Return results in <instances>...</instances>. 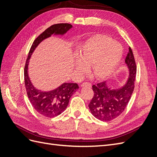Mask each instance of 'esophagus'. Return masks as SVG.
Instances as JSON below:
<instances>
[{"label": "esophagus", "mask_w": 157, "mask_h": 157, "mask_svg": "<svg viewBox=\"0 0 157 157\" xmlns=\"http://www.w3.org/2000/svg\"><path fill=\"white\" fill-rule=\"evenodd\" d=\"M82 87H84V86H88V87H91L92 86V84L88 82H83L81 84Z\"/></svg>", "instance_id": "1"}]
</instances>
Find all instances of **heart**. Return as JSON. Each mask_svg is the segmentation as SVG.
<instances>
[{"mask_svg":"<svg viewBox=\"0 0 157 157\" xmlns=\"http://www.w3.org/2000/svg\"><path fill=\"white\" fill-rule=\"evenodd\" d=\"M122 54V47L117 41L105 35H96L90 38L80 47L76 69L80 73L92 65L93 75L97 78L109 77L115 70Z\"/></svg>","mask_w":157,"mask_h":157,"instance_id":"b5f03b06","label":"heart"}]
</instances>
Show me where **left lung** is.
I'll use <instances>...</instances> for the list:
<instances>
[{
	"label": "left lung",
	"instance_id": "1",
	"mask_svg": "<svg viewBox=\"0 0 157 157\" xmlns=\"http://www.w3.org/2000/svg\"><path fill=\"white\" fill-rule=\"evenodd\" d=\"M125 62L130 70V77L122 88L111 90L105 82L93 85L94 96L88 107L92 115L102 121H110L118 117L124 111L129 102L135 87L137 67L134 54L129 48Z\"/></svg>",
	"mask_w": 157,
	"mask_h": 157
}]
</instances>
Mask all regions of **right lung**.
I'll list each match as a JSON object with an SVG mask.
<instances>
[{"instance_id":"right-lung-1","label":"right lung","mask_w":157,"mask_h":157,"mask_svg":"<svg viewBox=\"0 0 157 157\" xmlns=\"http://www.w3.org/2000/svg\"><path fill=\"white\" fill-rule=\"evenodd\" d=\"M71 27L72 25L69 23H57L47 28L33 42L25 62L24 80L28 98L33 108L46 117L52 118L63 113L68 105L71 97L77 91L78 86L77 83H64L59 88L49 92H44L36 90L33 87L28 77L27 67L29 60L33 52L41 41L54 33L63 35Z\"/></svg>"}]
</instances>
